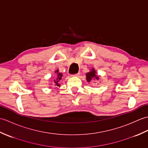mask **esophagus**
Wrapping results in <instances>:
<instances>
[{
  "label": "esophagus",
  "mask_w": 148,
  "mask_h": 148,
  "mask_svg": "<svg viewBox=\"0 0 148 148\" xmlns=\"http://www.w3.org/2000/svg\"><path fill=\"white\" fill-rule=\"evenodd\" d=\"M79 75H80V73H77V74H74V75H73V76H76V77H79Z\"/></svg>",
  "instance_id": "esophagus-1"
}]
</instances>
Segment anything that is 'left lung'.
<instances>
[{
  "instance_id": "obj_1",
  "label": "left lung",
  "mask_w": 148,
  "mask_h": 148,
  "mask_svg": "<svg viewBox=\"0 0 148 148\" xmlns=\"http://www.w3.org/2000/svg\"><path fill=\"white\" fill-rule=\"evenodd\" d=\"M100 79V76L97 74V72L94 68L90 69V72L86 74V79L88 83H90L92 80L99 81Z\"/></svg>"
}]
</instances>
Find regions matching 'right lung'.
I'll list each match as a JSON object with an SVG mask.
<instances>
[{"label":"right lung","instance_id":"right-lung-1","mask_svg":"<svg viewBox=\"0 0 148 148\" xmlns=\"http://www.w3.org/2000/svg\"><path fill=\"white\" fill-rule=\"evenodd\" d=\"M55 79L53 81V82H54V85L55 86H58L60 87V82H61V80H62V77L63 76V74L62 72H60L58 69L57 70H56L55 71Z\"/></svg>","mask_w":148,"mask_h":148}]
</instances>
